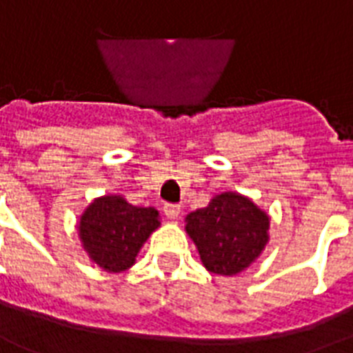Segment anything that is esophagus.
I'll return each instance as SVG.
<instances>
[{
	"label": "esophagus",
	"instance_id": "1",
	"mask_svg": "<svg viewBox=\"0 0 353 353\" xmlns=\"http://www.w3.org/2000/svg\"><path fill=\"white\" fill-rule=\"evenodd\" d=\"M165 214L168 220H177L179 219V214H181V207L168 203V205H165Z\"/></svg>",
	"mask_w": 353,
	"mask_h": 353
}]
</instances>
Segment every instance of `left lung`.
<instances>
[{
  "instance_id": "8db88e82",
  "label": "left lung",
  "mask_w": 353,
  "mask_h": 353,
  "mask_svg": "<svg viewBox=\"0 0 353 353\" xmlns=\"http://www.w3.org/2000/svg\"><path fill=\"white\" fill-rule=\"evenodd\" d=\"M185 231L207 270L236 276L254 265L270 241V216L241 192H220L185 216Z\"/></svg>"
}]
</instances>
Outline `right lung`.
<instances>
[{
  "mask_svg": "<svg viewBox=\"0 0 353 353\" xmlns=\"http://www.w3.org/2000/svg\"><path fill=\"white\" fill-rule=\"evenodd\" d=\"M157 228H161V216L155 207L131 205L122 194L94 198L77 222L83 250L109 274L131 268Z\"/></svg>",
  "mask_w": 353,
  "mask_h": 353,
  "instance_id": "obj_1",
  "label": "right lung"
}]
</instances>
